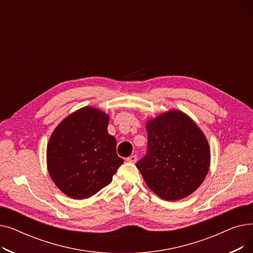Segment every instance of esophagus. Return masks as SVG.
Wrapping results in <instances>:
<instances>
[{"instance_id": "esophagus-1", "label": "esophagus", "mask_w": 253, "mask_h": 253, "mask_svg": "<svg viewBox=\"0 0 253 253\" xmlns=\"http://www.w3.org/2000/svg\"><path fill=\"white\" fill-rule=\"evenodd\" d=\"M126 161L129 163H135L137 161V156L136 155H131L130 157L126 158Z\"/></svg>"}]
</instances>
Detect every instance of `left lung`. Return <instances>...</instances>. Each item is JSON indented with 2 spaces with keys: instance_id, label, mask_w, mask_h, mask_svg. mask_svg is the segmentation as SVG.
Listing matches in <instances>:
<instances>
[{
  "instance_id": "left-lung-1",
  "label": "left lung",
  "mask_w": 253,
  "mask_h": 253,
  "mask_svg": "<svg viewBox=\"0 0 253 253\" xmlns=\"http://www.w3.org/2000/svg\"><path fill=\"white\" fill-rule=\"evenodd\" d=\"M148 151L136 163L148 187L167 201L195 192L204 181L210 149L203 132L180 111H170L147 123Z\"/></svg>"
}]
</instances>
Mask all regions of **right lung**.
I'll return each instance as SVG.
<instances>
[{"label":"right lung","instance_id":"obj_1","mask_svg":"<svg viewBox=\"0 0 253 253\" xmlns=\"http://www.w3.org/2000/svg\"><path fill=\"white\" fill-rule=\"evenodd\" d=\"M108 125V115L86 106L66 117L53 131L47 147L48 171L66 196L81 200L95 195L112 182L123 164Z\"/></svg>","mask_w":253,"mask_h":253}]
</instances>
